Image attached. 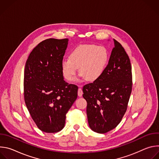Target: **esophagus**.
<instances>
[{"label":"esophagus","mask_w":159,"mask_h":159,"mask_svg":"<svg viewBox=\"0 0 159 159\" xmlns=\"http://www.w3.org/2000/svg\"><path fill=\"white\" fill-rule=\"evenodd\" d=\"M80 87H81V85H79V88L78 89V96L79 97H81L82 96V94H83V92H82V89Z\"/></svg>","instance_id":"esophagus-1"}]
</instances>
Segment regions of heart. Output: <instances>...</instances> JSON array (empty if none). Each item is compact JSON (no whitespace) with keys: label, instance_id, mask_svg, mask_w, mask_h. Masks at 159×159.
Returning <instances> with one entry per match:
<instances>
[{"label":"heart","instance_id":"b5f03b06","mask_svg":"<svg viewBox=\"0 0 159 159\" xmlns=\"http://www.w3.org/2000/svg\"><path fill=\"white\" fill-rule=\"evenodd\" d=\"M108 61V53L103 47L83 44L75 47L69 58L63 59L61 68L64 78L69 82L75 79L77 69L86 80L94 82L103 74Z\"/></svg>","mask_w":159,"mask_h":159}]
</instances>
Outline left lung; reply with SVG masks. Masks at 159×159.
I'll return each instance as SVG.
<instances>
[{
  "mask_svg": "<svg viewBox=\"0 0 159 159\" xmlns=\"http://www.w3.org/2000/svg\"><path fill=\"white\" fill-rule=\"evenodd\" d=\"M109 62L102 75L83 87L90 128L106 133L121 122L132 90L131 65L122 45L114 39Z\"/></svg>",
  "mask_w": 159,
  "mask_h": 159,
  "instance_id": "1",
  "label": "left lung"
}]
</instances>
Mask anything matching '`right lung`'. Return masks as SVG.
Wrapping results in <instances>:
<instances>
[{"label": "right lung", "mask_w": 159, "mask_h": 159, "mask_svg": "<svg viewBox=\"0 0 159 159\" xmlns=\"http://www.w3.org/2000/svg\"><path fill=\"white\" fill-rule=\"evenodd\" d=\"M67 38H50L30 53L24 75V98L37 127L45 133L61 131L66 114L77 98L78 87L63 79L61 64Z\"/></svg>", "instance_id": "right-lung-1"}]
</instances>
